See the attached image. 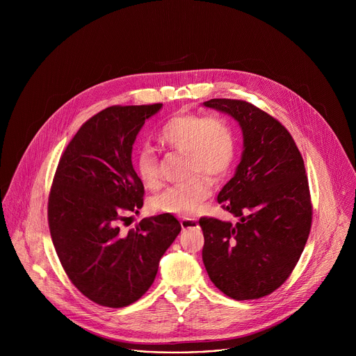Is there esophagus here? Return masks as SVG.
<instances>
[{
  "label": "esophagus",
  "mask_w": 356,
  "mask_h": 356,
  "mask_svg": "<svg viewBox=\"0 0 356 356\" xmlns=\"http://www.w3.org/2000/svg\"><path fill=\"white\" fill-rule=\"evenodd\" d=\"M180 225H181L183 231H186V229H191V228L197 227V221L194 218H183V220H180Z\"/></svg>",
  "instance_id": "34e87169"
}]
</instances>
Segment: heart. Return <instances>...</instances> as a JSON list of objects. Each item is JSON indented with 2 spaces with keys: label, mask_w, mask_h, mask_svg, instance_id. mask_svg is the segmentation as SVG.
I'll return each mask as SVG.
<instances>
[{
  "label": "heart",
  "mask_w": 356,
  "mask_h": 356,
  "mask_svg": "<svg viewBox=\"0 0 356 356\" xmlns=\"http://www.w3.org/2000/svg\"><path fill=\"white\" fill-rule=\"evenodd\" d=\"M156 138L163 146L186 154L187 175L206 173L213 179H220L234 162V132L221 117L179 113L161 127ZM135 169L145 187L159 186L158 159L150 149L138 152ZM210 193L211 181L206 176L193 175L186 181L156 194L150 201V207L158 213L188 217L198 211Z\"/></svg>",
  "instance_id": "heart-1"
}]
</instances>
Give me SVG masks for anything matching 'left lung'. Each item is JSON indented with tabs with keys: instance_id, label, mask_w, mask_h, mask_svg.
<instances>
[{
	"instance_id": "obj_1",
	"label": "left lung",
	"mask_w": 356,
	"mask_h": 356,
	"mask_svg": "<svg viewBox=\"0 0 356 356\" xmlns=\"http://www.w3.org/2000/svg\"><path fill=\"white\" fill-rule=\"evenodd\" d=\"M204 107L232 117L243 150L217 200L238 221L202 217V262L228 297L253 300L280 287L297 265L312 228L309 181L289 131L246 101L213 98Z\"/></svg>"
}]
</instances>
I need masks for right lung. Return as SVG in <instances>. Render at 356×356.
<instances>
[{
	"mask_svg": "<svg viewBox=\"0 0 356 356\" xmlns=\"http://www.w3.org/2000/svg\"><path fill=\"white\" fill-rule=\"evenodd\" d=\"M162 104L114 106L77 131L59 161L47 220L60 264L72 283L99 306L120 309L154 283L163 253L181 225L172 214L143 218L128 232L125 213H139L143 184L132 146Z\"/></svg>",
	"mask_w": 356,
	"mask_h": 356,
	"instance_id": "1",
	"label": "right lung"
}]
</instances>
